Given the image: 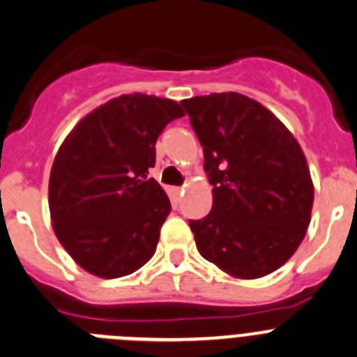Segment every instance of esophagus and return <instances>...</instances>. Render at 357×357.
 I'll return each mask as SVG.
<instances>
[{
  "label": "esophagus",
  "mask_w": 357,
  "mask_h": 357,
  "mask_svg": "<svg viewBox=\"0 0 357 357\" xmlns=\"http://www.w3.org/2000/svg\"><path fill=\"white\" fill-rule=\"evenodd\" d=\"M174 193H176V197H179V195H183V193H185V188H174Z\"/></svg>",
  "instance_id": "esophagus-1"
}]
</instances>
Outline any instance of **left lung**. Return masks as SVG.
<instances>
[{
	"label": "left lung",
	"mask_w": 357,
	"mask_h": 357,
	"mask_svg": "<svg viewBox=\"0 0 357 357\" xmlns=\"http://www.w3.org/2000/svg\"><path fill=\"white\" fill-rule=\"evenodd\" d=\"M181 105L213 185L211 213L190 221L197 249L235 279L272 274L310 225L314 183L302 146L271 109L238 92Z\"/></svg>",
	"instance_id": "obj_1"
}]
</instances>
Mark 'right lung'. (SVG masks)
Instances as JSON below:
<instances>
[{
  "label": "right lung",
  "instance_id": "1",
  "mask_svg": "<svg viewBox=\"0 0 357 357\" xmlns=\"http://www.w3.org/2000/svg\"><path fill=\"white\" fill-rule=\"evenodd\" d=\"M183 115L172 99L123 94L83 116L59 146L48 181L52 227L85 272L123 278L155 255L171 202L146 174L158 136Z\"/></svg>",
  "mask_w": 357,
  "mask_h": 357
}]
</instances>
